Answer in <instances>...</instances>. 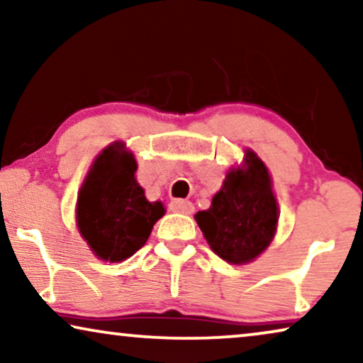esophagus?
<instances>
[{
  "mask_svg": "<svg viewBox=\"0 0 363 363\" xmlns=\"http://www.w3.org/2000/svg\"><path fill=\"white\" fill-rule=\"evenodd\" d=\"M170 210L173 213H182V215H191L195 206H193V203L188 200H173L170 203Z\"/></svg>",
  "mask_w": 363,
  "mask_h": 363,
  "instance_id": "34e87169",
  "label": "esophagus"
}]
</instances>
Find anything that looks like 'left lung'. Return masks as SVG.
Instances as JSON below:
<instances>
[{
	"label": "left lung",
	"mask_w": 363,
	"mask_h": 363,
	"mask_svg": "<svg viewBox=\"0 0 363 363\" xmlns=\"http://www.w3.org/2000/svg\"><path fill=\"white\" fill-rule=\"evenodd\" d=\"M246 170L228 172L210 210L195 216L211 250L231 264L259 256L277 226V203L267 168L252 152H246Z\"/></svg>",
	"instance_id": "left-lung-1"
}]
</instances>
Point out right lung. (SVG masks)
<instances>
[{"label": "right lung", "mask_w": 363, "mask_h": 363, "mask_svg": "<svg viewBox=\"0 0 363 363\" xmlns=\"http://www.w3.org/2000/svg\"><path fill=\"white\" fill-rule=\"evenodd\" d=\"M135 172V158L116 143L97 157L79 191V231L104 261L130 257L165 213L160 201H147Z\"/></svg>", "instance_id": "right-lung-1"}]
</instances>
